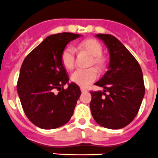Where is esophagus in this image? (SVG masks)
I'll return each mask as SVG.
<instances>
[{
  "label": "esophagus",
  "instance_id": "1",
  "mask_svg": "<svg viewBox=\"0 0 158 158\" xmlns=\"http://www.w3.org/2000/svg\"><path fill=\"white\" fill-rule=\"evenodd\" d=\"M80 90H81L82 92H86V91H87V88H84V87H80Z\"/></svg>",
  "mask_w": 158,
  "mask_h": 158
}]
</instances>
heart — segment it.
Masks as SVG:
<instances>
[{
	"mask_svg": "<svg viewBox=\"0 0 158 158\" xmlns=\"http://www.w3.org/2000/svg\"><path fill=\"white\" fill-rule=\"evenodd\" d=\"M79 48L85 50L92 56L91 63L101 67L103 65V59L101 54L103 51L101 44L95 39H87L79 44ZM61 62L63 67L67 70H71L74 67L75 63V52L71 46H67L63 49L61 54ZM98 73L94 68L78 69L73 71L71 75V80L82 87H87L97 79Z\"/></svg>",
	"mask_w": 158,
	"mask_h": 158,
	"instance_id": "heart-1",
	"label": "heart"
}]
</instances>
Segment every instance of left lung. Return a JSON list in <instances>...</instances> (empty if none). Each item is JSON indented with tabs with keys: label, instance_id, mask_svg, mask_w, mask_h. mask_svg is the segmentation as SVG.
Returning a JSON list of instances; mask_svg holds the SVG:
<instances>
[{
	"label": "left lung",
	"instance_id": "8db88e82",
	"mask_svg": "<svg viewBox=\"0 0 158 158\" xmlns=\"http://www.w3.org/2000/svg\"><path fill=\"white\" fill-rule=\"evenodd\" d=\"M109 51L108 71L95 83L103 91H91V115L98 124L120 129L133 120L144 95L143 74L138 62L117 38L99 34Z\"/></svg>",
	"mask_w": 158,
	"mask_h": 158
}]
</instances>
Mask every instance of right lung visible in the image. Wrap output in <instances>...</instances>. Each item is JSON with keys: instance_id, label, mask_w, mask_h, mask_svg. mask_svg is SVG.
<instances>
[{"instance_id": "add662e5", "label": "right lung", "mask_w": 158, "mask_h": 158, "mask_svg": "<svg viewBox=\"0 0 158 158\" xmlns=\"http://www.w3.org/2000/svg\"><path fill=\"white\" fill-rule=\"evenodd\" d=\"M80 34L50 35L32 50L22 63L18 78V96L28 119L43 129L63 126L70 120L81 95L79 87L68 83L61 62L63 49ZM68 84V88L63 87Z\"/></svg>"}]
</instances>
